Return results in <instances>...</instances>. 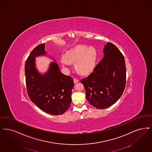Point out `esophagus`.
<instances>
[{"label": "esophagus", "mask_w": 152, "mask_h": 152, "mask_svg": "<svg viewBox=\"0 0 152 152\" xmlns=\"http://www.w3.org/2000/svg\"><path fill=\"white\" fill-rule=\"evenodd\" d=\"M79 81V80L78 79H77V78H74V83H78Z\"/></svg>", "instance_id": "obj_1"}]
</instances>
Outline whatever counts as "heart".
Segmentation results:
<instances>
[{"label":"heart","mask_w":152,"mask_h":152,"mask_svg":"<svg viewBox=\"0 0 152 152\" xmlns=\"http://www.w3.org/2000/svg\"><path fill=\"white\" fill-rule=\"evenodd\" d=\"M97 51L93 46L77 45L66 51L64 58L61 60L62 66H69L70 62H76V68L79 73L86 74L95 67L97 58Z\"/></svg>","instance_id":"obj_1"}]
</instances>
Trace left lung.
<instances>
[{
    "instance_id": "8db88e82",
    "label": "left lung",
    "mask_w": 152,
    "mask_h": 152,
    "mask_svg": "<svg viewBox=\"0 0 152 152\" xmlns=\"http://www.w3.org/2000/svg\"><path fill=\"white\" fill-rule=\"evenodd\" d=\"M103 53V58L95 67L93 73L80 80L85 88L87 101L98 109L107 108L115 103L126 87L123 55L111 42L104 46Z\"/></svg>"
}]
</instances>
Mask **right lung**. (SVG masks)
<instances>
[{
	"mask_svg": "<svg viewBox=\"0 0 152 152\" xmlns=\"http://www.w3.org/2000/svg\"><path fill=\"white\" fill-rule=\"evenodd\" d=\"M45 44L36 46L25 64L27 93L31 101L43 111L58 115L66 112L72 102L73 79L60 72L58 65L50 63L45 73H40L36 66L35 57L47 56Z\"/></svg>",
	"mask_w": 152,
	"mask_h": 152,
	"instance_id": "right-lung-1",
	"label": "right lung"
}]
</instances>
